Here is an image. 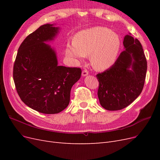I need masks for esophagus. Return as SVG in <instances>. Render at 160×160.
Masks as SVG:
<instances>
[{"instance_id": "esophagus-1", "label": "esophagus", "mask_w": 160, "mask_h": 160, "mask_svg": "<svg viewBox=\"0 0 160 160\" xmlns=\"http://www.w3.org/2000/svg\"><path fill=\"white\" fill-rule=\"evenodd\" d=\"M88 74H89V72L86 69H84L83 71H82V76L86 77V76L88 75Z\"/></svg>"}]
</instances>
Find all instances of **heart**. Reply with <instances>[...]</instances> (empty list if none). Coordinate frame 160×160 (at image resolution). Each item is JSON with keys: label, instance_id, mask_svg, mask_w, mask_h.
<instances>
[{"label": "heart", "instance_id": "1", "mask_svg": "<svg viewBox=\"0 0 160 160\" xmlns=\"http://www.w3.org/2000/svg\"><path fill=\"white\" fill-rule=\"evenodd\" d=\"M120 46L118 34L107 27H95L77 32L73 41L67 43L65 54L74 61H83L90 55L93 68L105 71L115 63Z\"/></svg>", "mask_w": 160, "mask_h": 160}]
</instances>
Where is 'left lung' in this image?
<instances>
[{
    "label": "left lung",
    "mask_w": 160,
    "mask_h": 160,
    "mask_svg": "<svg viewBox=\"0 0 160 160\" xmlns=\"http://www.w3.org/2000/svg\"><path fill=\"white\" fill-rule=\"evenodd\" d=\"M124 51L109 69L96 75L99 103L109 111L128 107L142 93L147 72V61L140 42L131 36L123 38Z\"/></svg>",
    "instance_id": "left-lung-1"
}]
</instances>
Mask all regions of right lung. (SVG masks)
<instances>
[{
  "label": "right lung",
  "mask_w": 160,
  "mask_h": 160,
  "mask_svg": "<svg viewBox=\"0 0 160 160\" xmlns=\"http://www.w3.org/2000/svg\"><path fill=\"white\" fill-rule=\"evenodd\" d=\"M60 28L46 24L27 36L19 47L13 79L22 102L38 112L60 113L68 106L71 89L81 75L77 67L58 65L53 41Z\"/></svg>",
  "instance_id": "obj_1"
}]
</instances>
